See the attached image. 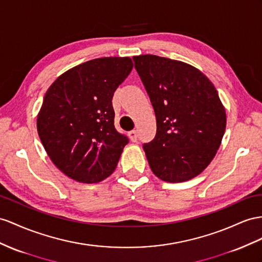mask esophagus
Returning a JSON list of instances; mask_svg holds the SVG:
<instances>
[{"label":"esophagus","mask_w":262,"mask_h":262,"mask_svg":"<svg viewBox=\"0 0 262 262\" xmlns=\"http://www.w3.org/2000/svg\"><path fill=\"white\" fill-rule=\"evenodd\" d=\"M128 136H129L132 142H134V143H135L136 140H137V133H136V130H130L128 133Z\"/></svg>","instance_id":"esophagus-1"}]
</instances>
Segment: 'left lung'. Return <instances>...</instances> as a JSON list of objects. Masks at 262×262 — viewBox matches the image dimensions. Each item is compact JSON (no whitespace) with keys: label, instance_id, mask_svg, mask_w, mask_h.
<instances>
[{"label":"left lung","instance_id":"left-lung-1","mask_svg":"<svg viewBox=\"0 0 262 262\" xmlns=\"http://www.w3.org/2000/svg\"><path fill=\"white\" fill-rule=\"evenodd\" d=\"M148 94L157 130L143 145L150 169L162 180H189L210 164L226 129L217 90L188 64L156 55L134 56Z\"/></svg>","mask_w":262,"mask_h":262}]
</instances>
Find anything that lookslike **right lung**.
<instances>
[{
  "label": "right lung",
  "instance_id": "obj_1",
  "mask_svg": "<svg viewBox=\"0 0 262 262\" xmlns=\"http://www.w3.org/2000/svg\"><path fill=\"white\" fill-rule=\"evenodd\" d=\"M129 57H102L62 74L46 92L37 133L49 157L79 183L102 182L129 139L116 130L113 96L129 75Z\"/></svg>",
  "mask_w": 262,
  "mask_h": 262
}]
</instances>
